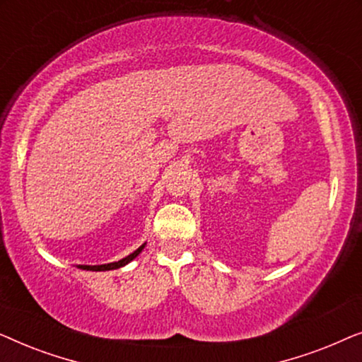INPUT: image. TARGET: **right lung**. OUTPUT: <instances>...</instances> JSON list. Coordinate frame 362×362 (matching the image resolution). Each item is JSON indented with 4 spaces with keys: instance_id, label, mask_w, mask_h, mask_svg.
I'll list each match as a JSON object with an SVG mask.
<instances>
[{
    "instance_id": "add662e5",
    "label": "right lung",
    "mask_w": 362,
    "mask_h": 362,
    "mask_svg": "<svg viewBox=\"0 0 362 362\" xmlns=\"http://www.w3.org/2000/svg\"><path fill=\"white\" fill-rule=\"evenodd\" d=\"M143 247H145V244H143L141 247H138V249L133 252V254H130L128 257H125V259L118 260V262H112V264H105V265H81V269H86V270H95V272H100V270H113V269H120V267L127 265L128 262H132L135 257L140 254V252L143 250Z\"/></svg>"
}]
</instances>
